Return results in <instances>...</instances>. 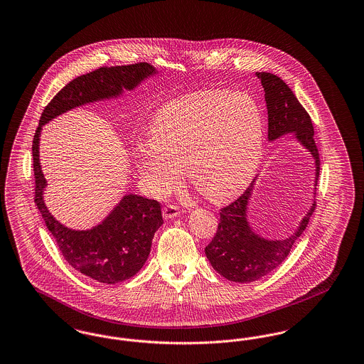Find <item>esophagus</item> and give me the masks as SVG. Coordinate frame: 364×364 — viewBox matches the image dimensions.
<instances>
[{
    "instance_id": "1",
    "label": "esophagus",
    "mask_w": 364,
    "mask_h": 364,
    "mask_svg": "<svg viewBox=\"0 0 364 364\" xmlns=\"http://www.w3.org/2000/svg\"><path fill=\"white\" fill-rule=\"evenodd\" d=\"M162 214L165 220H171V218H176L177 215H180V208L174 205H168L162 208Z\"/></svg>"
}]
</instances>
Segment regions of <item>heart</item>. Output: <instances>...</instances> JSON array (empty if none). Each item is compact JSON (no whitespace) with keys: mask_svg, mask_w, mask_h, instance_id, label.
Listing matches in <instances>:
<instances>
[{"mask_svg":"<svg viewBox=\"0 0 364 364\" xmlns=\"http://www.w3.org/2000/svg\"><path fill=\"white\" fill-rule=\"evenodd\" d=\"M150 138L135 149L150 193L173 190L186 165L191 183L220 202L242 190L258 169L264 117L248 94L203 91L165 105L153 119Z\"/></svg>","mask_w":364,"mask_h":364,"instance_id":"obj_1","label":"heart"}]
</instances>
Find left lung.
<instances>
[{"mask_svg": "<svg viewBox=\"0 0 364 364\" xmlns=\"http://www.w3.org/2000/svg\"><path fill=\"white\" fill-rule=\"evenodd\" d=\"M264 90V101L269 116L270 141L294 134V138L306 147L315 162V181L319 177V153L314 140L311 117L297 101L294 91L276 75L269 72H257ZM257 177L229 206L221 208L220 224L215 236L205 248L206 257L215 272L235 282H252L264 277L278 267L289 255L294 242L309 225L316 202L303 217L294 235L284 240H267L257 235L247 221V206L251 198ZM315 193V192H314ZM315 196V195H314Z\"/></svg>", "mask_w": 364, "mask_h": 364, "instance_id": "1", "label": "left lung"}]
</instances>
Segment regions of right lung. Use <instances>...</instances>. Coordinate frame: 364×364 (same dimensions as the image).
<instances>
[{
  "instance_id": "right-lung-1",
  "label": "right lung",
  "mask_w": 364,
  "mask_h": 364,
  "mask_svg": "<svg viewBox=\"0 0 364 364\" xmlns=\"http://www.w3.org/2000/svg\"><path fill=\"white\" fill-rule=\"evenodd\" d=\"M156 73L147 63L102 67L73 79L55 94L42 112L33 140L35 205L57 242L64 259L87 277L104 284H117L135 276L149 258L151 242L164 224L161 205L154 199L128 193L100 225L73 230L60 224L43 202L46 180L39 162L42 127L54 117L82 105L116 98L124 90H134Z\"/></svg>"
}]
</instances>
